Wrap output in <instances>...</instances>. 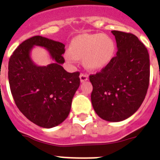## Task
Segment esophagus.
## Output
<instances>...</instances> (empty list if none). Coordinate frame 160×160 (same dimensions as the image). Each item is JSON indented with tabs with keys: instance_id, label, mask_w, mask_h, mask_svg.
<instances>
[{
	"instance_id": "34e87169",
	"label": "esophagus",
	"mask_w": 160,
	"mask_h": 160,
	"mask_svg": "<svg viewBox=\"0 0 160 160\" xmlns=\"http://www.w3.org/2000/svg\"><path fill=\"white\" fill-rule=\"evenodd\" d=\"M80 79L81 82H85L88 80V75L86 74H84V73H81L80 75Z\"/></svg>"
}]
</instances>
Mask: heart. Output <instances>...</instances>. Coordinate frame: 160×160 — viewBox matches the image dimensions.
<instances>
[{
	"mask_svg": "<svg viewBox=\"0 0 160 160\" xmlns=\"http://www.w3.org/2000/svg\"><path fill=\"white\" fill-rule=\"evenodd\" d=\"M115 52L113 39L103 34H83L73 39L69 46L66 58L72 62L75 59H82L90 70H100L109 65Z\"/></svg>",
	"mask_w": 160,
	"mask_h": 160,
	"instance_id": "obj_1",
	"label": "heart"
}]
</instances>
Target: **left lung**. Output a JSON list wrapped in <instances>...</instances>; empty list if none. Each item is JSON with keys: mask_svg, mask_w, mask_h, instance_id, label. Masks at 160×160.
I'll use <instances>...</instances> for the list:
<instances>
[{"mask_svg": "<svg viewBox=\"0 0 160 160\" xmlns=\"http://www.w3.org/2000/svg\"><path fill=\"white\" fill-rule=\"evenodd\" d=\"M111 32L118 51L100 72L90 75L91 102L101 119L119 122L134 114L145 98L149 83V55L134 35Z\"/></svg>", "mask_w": 160, "mask_h": 160, "instance_id": "left-lung-1", "label": "left lung"}]
</instances>
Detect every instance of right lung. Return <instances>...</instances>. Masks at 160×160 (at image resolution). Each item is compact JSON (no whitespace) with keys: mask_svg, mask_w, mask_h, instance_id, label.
<instances>
[{"mask_svg":"<svg viewBox=\"0 0 160 160\" xmlns=\"http://www.w3.org/2000/svg\"><path fill=\"white\" fill-rule=\"evenodd\" d=\"M34 46L46 48L53 62L46 67L36 65L30 57ZM65 51L61 42L36 36L23 41L9 60V84L16 106L42 128L57 126L67 118L80 86V73H69L61 66Z\"/></svg>","mask_w":160,"mask_h":160,"instance_id":"right-lung-1","label":"right lung"}]
</instances>
